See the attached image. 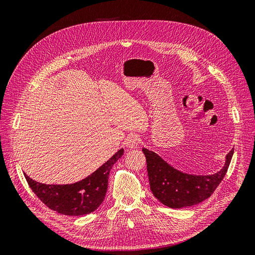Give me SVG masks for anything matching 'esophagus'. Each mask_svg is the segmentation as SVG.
I'll return each instance as SVG.
<instances>
[{
    "mask_svg": "<svg viewBox=\"0 0 255 255\" xmlns=\"http://www.w3.org/2000/svg\"><path fill=\"white\" fill-rule=\"evenodd\" d=\"M125 143H126V145L128 146V148L135 149V148H137L138 143H139V142H138V138H137L136 135H128L126 138Z\"/></svg>",
    "mask_w": 255,
    "mask_h": 255,
    "instance_id": "esophagus-1",
    "label": "esophagus"
}]
</instances>
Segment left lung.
<instances>
[{"label":"left lung","mask_w":255,"mask_h":255,"mask_svg":"<svg viewBox=\"0 0 255 255\" xmlns=\"http://www.w3.org/2000/svg\"><path fill=\"white\" fill-rule=\"evenodd\" d=\"M146 158L150 189L160 203L171 208L192 206L210 198L225 177L234 149L226 156L225 166L214 174L197 175L177 170L155 152L142 148Z\"/></svg>","instance_id":"1"}]
</instances>
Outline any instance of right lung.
Here are the masks:
<instances>
[{
  "label": "right lung",
  "instance_id": "obj_1",
  "mask_svg": "<svg viewBox=\"0 0 255 255\" xmlns=\"http://www.w3.org/2000/svg\"><path fill=\"white\" fill-rule=\"evenodd\" d=\"M125 150L120 149L97 170L73 184L48 185L38 183L25 174L29 187L51 210L67 216H82L101 205L109 186L110 171Z\"/></svg>",
  "mask_w": 255,
  "mask_h": 255
}]
</instances>
